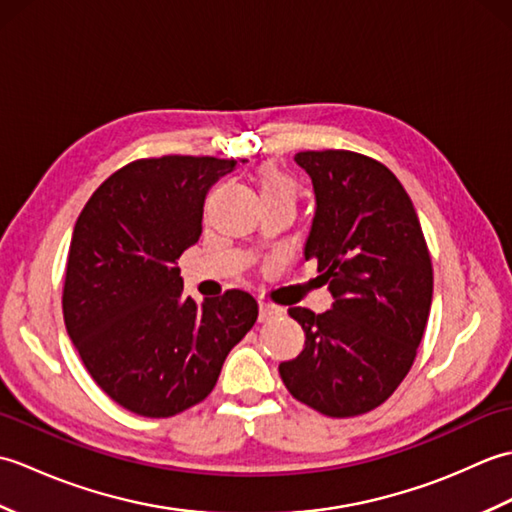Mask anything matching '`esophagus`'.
<instances>
[{
  "label": "esophagus",
  "instance_id": "34e87169",
  "mask_svg": "<svg viewBox=\"0 0 512 512\" xmlns=\"http://www.w3.org/2000/svg\"><path fill=\"white\" fill-rule=\"evenodd\" d=\"M275 314H279L277 306H273V303H268V301H259V321L273 319Z\"/></svg>",
  "mask_w": 512,
  "mask_h": 512
}]
</instances>
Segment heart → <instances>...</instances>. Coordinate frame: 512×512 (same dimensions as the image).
Masks as SVG:
<instances>
[{"label":"heart","mask_w":512,"mask_h":512,"mask_svg":"<svg viewBox=\"0 0 512 512\" xmlns=\"http://www.w3.org/2000/svg\"><path fill=\"white\" fill-rule=\"evenodd\" d=\"M257 189L262 198H273V195H288L295 198V182L288 173L281 171L275 165H264L257 171Z\"/></svg>","instance_id":"heart-1"}]
</instances>
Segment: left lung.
<instances>
[{"label": "left lung", "instance_id": "8db88e82", "mask_svg": "<svg viewBox=\"0 0 512 512\" xmlns=\"http://www.w3.org/2000/svg\"><path fill=\"white\" fill-rule=\"evenodd\" d=\"M314 189L303 257L317 259L332 308H290L306 343L279 365L288 391L330 418L372 411L394 394L427 328L433 268L398 178L354 151H299Z\"/></svg>", "mask_w": 512, "mask_h": 512}]
</instances>
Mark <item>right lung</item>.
I'll return each mask as SVG.
<instances>
[{
    "label": "right lung",
    "instance_id": "1",
    "mask_svg": "<svg viewBox=\"0 0 512 512\" xmlns=\"http://www.w3.org/2000/svg\"><path fill=\"white\" fill-rule=\"evenodd\" d=\"M235 160L162 156L112 173L74 224L63 319L94 383L145 418L211 394L228 352L257 321L244 290L195 303L180 255L200 239L202 206Z\"/></svg>",
    "mask_w": 512,
    "mask_h": 512
}]
</instances>
